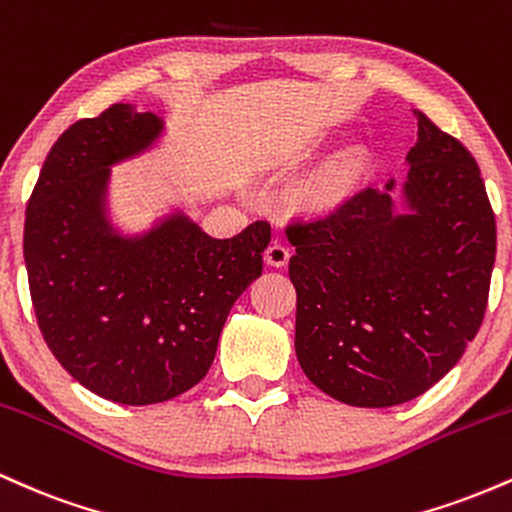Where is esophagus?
Listing matches in <instances>:
<instances>
[{
    "label": "esophagus",
    "mask_w": 512,
    "mask_h": 512,
    "mask_svg": "<svg viewBox=\"0 0 512 512\" xmlns=\"http://www.w3.org/2000/svg\"><path fill=\"white\" fill-rule=\"evenodd\" d=\"M289 257H291L289 245L281 243V240H272L269 248L264 250V260H267V264H272V267H284V264L289 262Z\"/></svg>",
    "instance_id": "34e87169"
}]
</instances>
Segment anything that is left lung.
I'll return each mask as SVG.
<instances>
[{
    "label": "left lung",
    "instance_id": "1",
    "mask_svg": "<svg viewBox=\"0 0 512 512\" xmlns=\"http://www.w3.org/2000/svg\"><path fill=\"white\" fill-rule=\"evenodd\" d=\"M397 214L395 180L293 219L296 354L322 392L351 407L424 395L477 337L496 260V216L479 166L419 113Z\"/></svg>",
    "mask_w": 512,
    "mask_h": 512
}]
</instances>
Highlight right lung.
<instances>
[{
	"label": "right lung",
	"mask_w": 512,
	"mask_h": 512,
	"mask_svg": "<svg viewBox=\"0 0 512 512\" xmlns=\"http://www.w3.org/2000/svg\"><path fill=\"white\" fill-rule=\"evenodd\" d=\"M163 122L115 103L64 129L45 158L23 226L38 327L69 375L117 404L166 402L207 375L233 303L262 274L267 221L211 238L175 214L137 238L105 221L110 166Z\"/></svg>",
	"instance_id": "1"
}]
</instances>
